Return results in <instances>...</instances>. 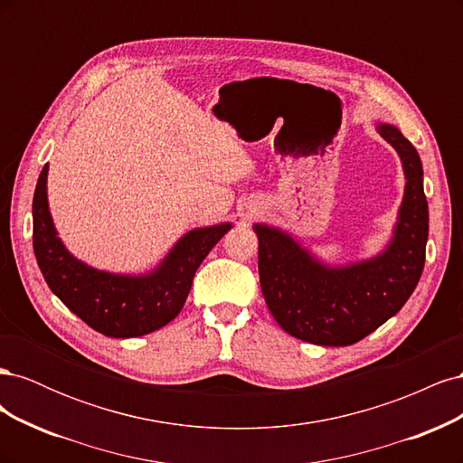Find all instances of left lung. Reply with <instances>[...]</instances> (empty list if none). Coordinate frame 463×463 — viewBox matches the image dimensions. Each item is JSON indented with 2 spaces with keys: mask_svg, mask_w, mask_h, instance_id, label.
Segmentation results:
<instances>
[{
  "mask_svg": "<svg viewBox=\"0 0 463 463\" xmlns=\"http://www.w3.org/2000/svg\"><path fill=\"white\" fill-rule=\"evenodd\" d=\"M376 131L402 160L405 189L398 222L381 253L330 266L288 232L255 223L259 276L276 322L298 340L317 345H352L365 338L410 299L425 266L429 204L423 165L415 146L390 123Z\"/></svg>",
  "mask_w": 463,
  "mask_h": 463,
  "instance_id": "8db88e82",
  "label": "left lung"
}]
</instances>
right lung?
Masks as SVG:
<instances>
[{
    "label": "right lung",
    "instance_id": "obj_1",
    "mask_svg": "<svg viewBox=\"0 0 463 463\" xmlns=\"http://www.w3.org/2000/svg\"><path fill=\"white\" fill-rule=\"evenodd\" d=\"M233 226L230 222L187 232L146 274L98 270L69 253L48 206V164L33 199L34 255L50 289L69 311L109 338H137L165 326L184 309L194 272Z\"/></svg>",
    "mask_w": 463,
    "mask_h": 463
}]
</instances>
